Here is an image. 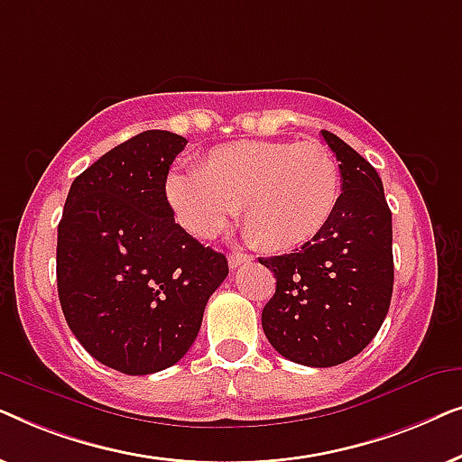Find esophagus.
Segmentation results:
<instances>
[{
  "label": "esophagus",
  "mask_w": 462,
  "mask_h": 462,
  "mask_svg": "<svg viewBox=\"0 0 462 462\" xmlns=\"http://www.w3.org/2000/svg\"><path fill=\"white\" fill-rule=\"evenodd\" d=\"M226 261H229V267H231V269H236V267H239V264H242V263H248L250 256H248V254H242V252H231V254L226 256Z\"/></svg>",
  "instance_id": "esophagus-1"
}]
</instances>
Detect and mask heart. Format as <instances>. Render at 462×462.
Returning a JSON list of instances; mask_svg holds the SVG:
<instances>
[{"mask_svg":"<svg viewBox=\"0 0 462 462\" xmlns=\"http://www.w3.org/2000/svg\"><path fill=\"white\" fill-rule=\"evenodd\" d=\"M166 195L182 229L218 236L239 206V223L264 252H290L319 236L337 212L340 172L321 143L237 141L201 157L195 174H174Z\"/></svg>","mask_w":462,"mask_h":462,"instance_id":"heart-1","label":"heart"}]
</instances>
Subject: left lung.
I'll list each match as a JSON object with an SVG mask.
<instances>
[{
  "instance_id": "1",
  "label": "left lung",
  "mask_w": 462,
  "mask_h": 462,
  "mask_svg": "<svg viewBox=\"0 0 462 462\" xmlns=\"http://www.w3.org/2000/svg\"><path fill=\"white\" fill-rule=\"evenodd\" d=\"M343 193L326 229L290 254L258 258L277 288L263 330L290 362L330 368L362 353L387 318L393 294V226L383 180L332 132Z\"/></svg>"
}]
</instances>
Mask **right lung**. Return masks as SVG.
<instances>
[{
	"instance_id": "right-lung-1",
	"label": "right lung",
	"mask_w": 462,
	"mask_h": 462,
	"mask_svg": "<svg viewBox=\"0 0 462 462\" xmlns=\"http://www.w3.org/2000/svg\"><path fill=\"white\" fill-rule=\"evenodd\" d=\"M187 138L132 136L86 168L59 223L56 283L75 338L100 364L130 376L174 365L198 338L225 254L174 223L170 163Z\"/></svg>"
}]
</instances>
